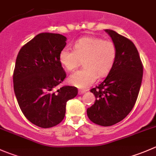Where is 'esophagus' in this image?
<instances>
[{
	"instance_id": "esophagus-1",
	"label": "esophagus",
	"mask_w": 156,
	"mask_h": 156,
	"mask_svg": "<svg viewBox=\"0 0 156 156\" xmlns=\"http://www.w3.org/2000/svg\"><path fill=\"white\" fill-rule=\"evenodd\" d=\"M85 92H86L85 90H78V94H79V95H81V94H84Z\"/></svg>"
}]
</instances>
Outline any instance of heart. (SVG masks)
Segmentation results:
<instances>
[{"instance_id": "1", "label": "heart", "mask_w": 156, "mask_h": 156, "mask_svg": "<svg viewBox=\"0 0 156 156\" xmlns=\"http://www.w3.org/2000/svg\"><path fill=\"white\" fill-rule=\"evenodd\" d=\"M116 57V48L110 41L94 37H84L74 44V50L64 48L59 53V62L68 72L75 70L83 61L84 69L70 75L72 85L87 89L97 78L106 76Z\"/></svg>"}]
</instances>
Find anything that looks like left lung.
Wrapping results in <instances>:
<instances>
[{
    "label": "left lung",
    "instance_id": "obj_1",
    "mask_svg": "<svg viewBox=\"0 0 156 156\" xmlns=\"http://www.w3.org/2000/svg\"><path fill=\"white\" fill-rule=\"evenodd\" d=\"M116 48L114 65L104 81L90 90L96 97L87 109L91 122L108 127L123 120L134 106L143 78L142 62L133 42L105 29Z\"/></svg>",
    "mask_w": 156,
    "mask_h": 156
}]
</instances>
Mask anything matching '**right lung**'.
Instances as JSON below:
<instances>
[{
  "label": "right lung",
  "mask_w": 156,
  "mask_h": 156,
  "mask_svg": "<svg viewBox=\"0 0 156 156\" xmlns=\"http://www.w3.org/2000/svg\"><path fill=\"white\" fill-rule=\"evenodd\" d=\"M65 36L41 33L20 50L13 72V88L22 112L31 123L48 128L60 123L67 101L78 89L56 86L66 77L59 62V53L66 45Z\"/></svg>",
  "instance_id": "1"
}]
</instances>
